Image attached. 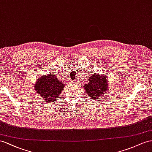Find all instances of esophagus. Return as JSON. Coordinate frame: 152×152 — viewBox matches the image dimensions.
I'll list each match as a JSON object with an SVG mask.
<instances>
[{
	"instance_id": "34e87169",
	"label": "esophagus",
	"mask_w": 152,
	"mask_h": 152,
	"mask_svg": "<svg viewBox=\"0 0 152 152\" xmlns=\"http://www.w3.org/2000/svg\"><path fill=\"white\" fill-rule=\"evenodd\" d=\"M78 82H79V81L77 80H75V81H73V83H77Z\"/></svg>"
}]
</instances>
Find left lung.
<instances>
[{"label": "left lung", "instance_id": "8db88e82", "mask_svg": "<svg viewBox=\"0 0 152 152\" xmlns=\"http://www.w3.org/2000/svg\"><path fill=\"white\" fill-rule=\"evenodd\" d=\"M88 83L84 85V89L87 93L90 99L92 100H98L101 97H103L108 91V83L105 75H101L94 73L92 75H89Z\"/></svg>", "mask_w": 152, "mask_h": 152}]
</instances>
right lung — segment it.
I'll return each instance as SVG.
<instances>
[{"mask_svg": "<svg viewBox=\"0 0 152 152\" xmlns=\"http://www.w3.org/2000/svg\"><path fill=\"white\" fill-rule=\"evenodd\" d=\"M64 87V83L58 79L56 75L50 74L37 79L34 89L42 98L52 103L56 102Z\"/></svg>", "mask_w": 152, "mask_h": 152, "instance_id": "obj_1", "label": "right lung"}]
</instances>
